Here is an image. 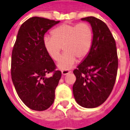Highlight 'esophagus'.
Returning a JSON list of instances; mask_svg holds the SVG:
<instances>
[{
	"mask_svg": "<svg viewBox=\"0 0 130 130\" xmlns=\"http://www.w3.org/2000/svg\"><path fill=\"white\" fill-rule=\"evenodd\" d=\"M70 72V70H63L62 71V74L63 75H66V74H68Z\"/></svg>",
	"mask_w": 130,
	"mask_h": 130,
	"instance_id": "obj_1",
	"label": "esophagus"
}]
</instances>
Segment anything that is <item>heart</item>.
<instances>
[{
    "label": "heart",
    "mask_w": 130,
    "mask_h": 130,
    "mask_svg": "<svg viewBox=\"0 0 130 130\" xmlns=\"http://www.w3.org/2000/svg\"><path fill=\"white\" fill-rule=\"evenodd\" d=\"M52 36H45L43 45L51 58L58 61L63 47L65 52L58 63L63 70L69 69L76 61L84 60L91 50L93 29L87 23L63 24L53 30Z\"/></svg>",
    "instance_id": "1"
}]
</instances>
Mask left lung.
Masks as SVG:
<instances>
[{
	"label": "left lung",
	"instance_id": "left-lung-1",
	"mask_svg": "<svg viewBox=\"0 0 130 130\" xmlns=\"http://www.w3.org/2000/svg\"><path fill=\"white\" fill-rule=\"evenodd\" d=\"M91 24L93 39L91 50L74 70L76 101L85 108H94L107 100L113 89L118 73L116 41L107 25L94 17L82 18Z\"/></svg>",
	"mask_w": 130,
	"mask_h": 130
}]
</instances>
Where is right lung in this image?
<instances>
[{
	"instance_id": "add662e5",
	"label": "right lung",
	"mask_w": 130,
	"mask_h": 130,
	"mask_svg": "<svg viewBox=\"0 0 130 130\" xmlns=\"http://www.w3.org/2000/svg\"><path fill=\"white\" fill-rule=\"evenodd\" d=\"M59 22L39 17L29 19L21 26L12 49V83L19 98L35 111H44L53 104L62 76L43 45L45 34ZM50 73L53 74L47 77Z\"/></svg>"
}]
</instances>
